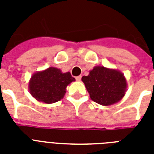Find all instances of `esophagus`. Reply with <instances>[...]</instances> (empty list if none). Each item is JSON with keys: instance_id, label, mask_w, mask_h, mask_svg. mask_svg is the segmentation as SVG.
<instances>
[{"instance_id": "esophagus-1", "label": "esophagus", "mask_w": 154, "mask_h": 154, "mask_svg": "<svg viewBox=\"0 0 154 154\" xmlns=\"http://www.w3.org/2000/svg\"><path fill=\"white\" fill-rule=\"evenodd\" d=\"M82 79V76H78V77H76V80H77V82H80Z\"/></svg>"}]
</instances>
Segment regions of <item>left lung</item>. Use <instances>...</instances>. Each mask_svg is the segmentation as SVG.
<instances>
[{"label":"left lung","mask_w":154,"mask_h":154,"mask_svg":"<svg viewBox=\"0 0 154 154\" xmlns=\"http://www.w3.org/2000/svg\"><path fill=\"white\" fill-rule=\"evenodd\" d=\"M82 81L91 100L105 106L121 101L127 89L126 79L121 71L101 65L95 66Z\"/></svg>","instance_id":"8db88e82"}]
</instances>
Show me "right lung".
<instances>
[{
  "label": "right lung",
  "mask_w": 154,
  "mask_h": 154,
  "mask_svg": "<svg viewBox=\"0 0 154 154\" xmlns=\"http://www.w3.org/2000/svg\"><path fill=\"white\" fill-rule=\"evenodd\" d=\"M72 82H75V78L69 72H62L57 68L49 67L32 75L29 90L37 101L53 104L64 97L66 87Z\"/></svg>",
  "instance_id": "1"
}]
</instances>
